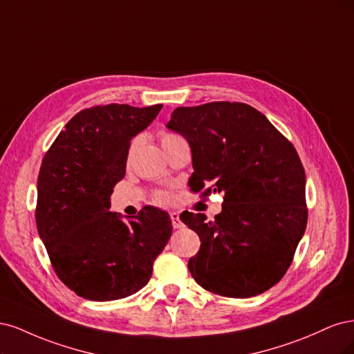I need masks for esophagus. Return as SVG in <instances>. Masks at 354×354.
Listing matches in <instances>:
<instances>
[{
	"mask_svg": "<svg viewBox=\"0 0 354 354\" xmlns=\"http://www.w3.org/2000/svg\"><path fill=\"white\" fill-rule=\"evenodd\" d=\"M170 219H172V225H174L175 230H180V227L184 226V223L180 222V218H179V214L176 212L170 213Z\"/></svg>",
	"mask_w": 354,
	"mask_h": 354,
	"instance_id": "esophagus-1",
	"label": "esophagus"
}]
</instances>
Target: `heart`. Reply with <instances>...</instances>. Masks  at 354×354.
I'll return each mask as SVG.
<instances>
[{
  "label": "heart",
  "mask_w": 354,
  "mask_h": 354,
  "mask_svg": "<svg viewBox=\"0 0 354 354\" xmlns=\"http://www.w3.org/2000/svg\"><path fill=\"white\" fill-rule=\"evenodd\" d=\"M178 140H180V136H178L175 133H163L162 135V145L163 147L169 145V144H172ZM170 200H172V197H170V194H167V192H158L156 196V203L157 204H169Z\"/></svg>",
  "instance_id": "heart-1"
}]
</instances>
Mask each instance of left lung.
Here are the masks:
<instances>
[{
    "label": "left lung",
    "instance_id": "left-lung-1",
    "mask_svg": "<svg viewBox=\"0 0 354 354\" xmlns=\"http://www.w3.org/2000/svg\"><path fill=\"white\" fill-rule=\"evenodd\" d=\"M166 127L191 147V191L213 182V192L225 194L212 222L203 213L180 214L201 241L188 261L192 278L223 297L265 292L285 275L306 231V175L297 151L244 102L178 107Z\"/></svg>",
    "mask_w": 354,
    "mask_h": 354
}]
</instances>
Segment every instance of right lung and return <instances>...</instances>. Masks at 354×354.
<instances>
[{
  "instance_id": "right-lung-1",
  "label": "right lung",
  "mask_w": 354,
  "mask_h": 354,
  "mask_svg": "<svg viewBox=\"0 0 354 354\" xmlns=\"http://www.w3.org/2000/svg\"><path fill=\"white\" fill-rule=\"evenodd\" d=\"M162 107L85 109L66 123L42 158L38 234L57 277L79 297L110 301L140 291L172 235L170 216L157 207L145 206L127 222L110 212L131 140Z\"/></svg>"
}]
</instances>
